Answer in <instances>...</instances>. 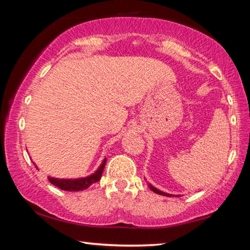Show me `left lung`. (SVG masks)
I'll return each instance as SVG.
<instances>
[{
  "label": "left lung",
  "mask_w": 250,
  "mask_h": 250,
  "mask_svg": "<svg viewBox=\"0 0 250 250\" xmlns=\"http://www.w3.org/2000/svg\"><path fill=\"white\" fill-rule=\"evenodd\" d=\"M149 188L152 189V191H153L154 193H156V194H160V195H164V196H173V195H171V194H167V193H164V192H162V191H159L158 188H155L154 186H152L151 184H149Z\"/></svg>",
  "instance_id": "left-lung-1"
}]
</instances>
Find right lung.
<instances>
[{"label": "right lung", "mask_w": 250, "mask_h": 250, "mask_svg": "<svg viewBox=\"0 0 250 250\" xmlns=\"http://www.w3.org/2000/svg\"><path fill=\"white\" fill-rule=\"evenodd\" d=\"M105 162H107V159L104 158L103 163H101V166L98 167V170H97L94 174H91L89 176L82 177V179H75V180L57 179V177L48 176V181L53 185L57 186V188H59L61 189H64V191H69V192L83 191V189L88 188L91 184L96 183V182H98L101 179V175H103ZM36 168H37V167H36Z\"/></svg>", "instance_id": "1"}]
</instances>
